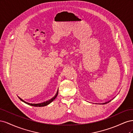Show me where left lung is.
<instances>
[{"label": "left lung", "mask_w": 133, "mask_h": 133, "mask_svg": "<svg viewBox=\"0 0 133 133\" xmlns=\"http://www.w3.org/2000/svg\"><path fill=\"white\" fill-rule=\"evenodd\" d=\"M112 100V99H111ZM111 100H109V101H108V102H105V103H98V104H107V103H109L110 101H111Z\"/></svg>", "instance_id": "obj_1"}]
</instances>
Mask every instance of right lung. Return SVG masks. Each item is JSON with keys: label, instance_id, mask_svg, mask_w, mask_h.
<instances>
[{"label": "right lung", "instance_id": "obj_1", "mask_svg": "<svg viewBox=\"0 0 133 133\" xmlns=\"http://www.w3.org/2000/svg\"><path fill=\"white\" fill-rule=\"evenodd\" d=\"M58 90L57 91V93H56V94L55 95V96H54V97H53L51 99H50L49 100H46V101H45V102H42V103H28V102H26L24 101V100H23L22 99H21L20 97H19V96H18V98L20 99H21L23 102L25 103V104H28V105H30V106L36 107H45V106H46L48 105H49L50 103H51L56 98H57V96L58 95Z\"/></svg>", "mask_w": 133, "mask_h": 133}]
</instances>
